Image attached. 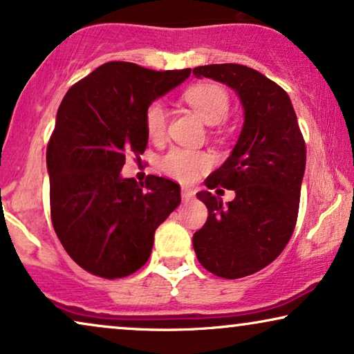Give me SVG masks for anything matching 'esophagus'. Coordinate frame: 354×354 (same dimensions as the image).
<instances>
[{
    "label": "esophagus",
    "mask_w": 354,
    "mask_h": 354,
    "mask_svg": "<svg viewBox=\"0 0 354 354\" xmlns=\"http://www.w3.org/2000/svg\"><path fill=\"white\" fill-rule=\"evenodd\" d=\"M193 196H195V190H193V188H190V187H182V200H183V201L192 200Z\"/></svg>",
    "instance_id": "esophagus-1"
}]
</instances>
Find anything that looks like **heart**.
<instances>
[{
  "label": "heart",
  "instance_id": "1",
  "mask_svg": "<svg viewBox=\"0 0 354 354\" xmlns=\"http://www.w3.org/2000/svg\"><path fill=\"white\" fill-rule=\"evenodd\" d=\"M185 101L207 125L224 122L229 115V93L219 85H193L185 91ZM145 130L151 140H161L166 133L167 109L159 101H154L145 111ZM159 166L169 177L180 182H193L198 174L211 166V156L203 151L185 148H172L164 154Z\"/></svg>",
  "mask_w": 354,
  "mask_h": 354
}]
</instances>
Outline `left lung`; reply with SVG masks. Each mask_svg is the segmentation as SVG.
I'll return each instance as SVG.
<instances>
[{
  "mask_svg": "<svg viewBox=\"0 0 354 354\" xmlns=\"http://www.w3.org/2000/svg\"><path fill=\"white\" fill-rule=\"evenodd\" d=\"M193 75L230 86L243 108L230 156L205 182L209 190H234L235 198L224 205L211 192L196 193L209 216L193 235L203 268L217 277L241 279L272 263L293 234L306 147L287 91L261 72L209 64L195 67Z\"/></svg>",
  "mask_w": 354,
  "mask_h": 354,
  "instance_id": "obj_1",
  "label": "left lung"
}]
</instances>
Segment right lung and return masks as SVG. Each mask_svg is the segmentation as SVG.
<instances>
[{"label": "right lung", "instance_id": "add662e5", "mask_svg": "<svg viewBox=\"0 0 354 354\" xmlns=\"http://www.w3.org/2000/svg\"><path fill=\"white\" fill-rule=\"evenodd\" d=\"M190 69L151 71L113 61L71 86L46 149L51 221L67 254L103 279L147 263L154 232L180 205L169 178L122 177L125 154L148 145L145 111L190 77Z\"/></svg>", "mask_w": 354, "mask_h": 354}]
</instances>
